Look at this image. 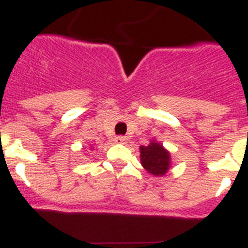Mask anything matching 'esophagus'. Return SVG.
<instances>
[{"label": "esophagus", "mask_w": 248, "mask_h": 248, "mask_svg": "<svg viewBox=\"0 0 248 248\" xmlns=\"http://www.w3.org/2000/svg\"><path fill=\"white\" fill-rule=\"evenodd\" d=\"M126 140H128V139H126V137L119 135V137H117L115 139H114V141H115V143H118V144H123V143H125Z\"/></svg>", "instance_id": "obj_1"}]
</instances>
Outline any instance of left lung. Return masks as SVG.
<instances>
[{"instance_id":"8db88e82","label":"left lung","mask_w":248,"mask_h":248,"mask_svg":"<svg viewBox=\"0 0 248 248\" xmlns=\"http://www.w3.org/2000/svg\"><path fill=\"white\" fill-rule=\"evenodd\" d=\"M140 159L141 165L150 172L151 175L161 176L169 170L170 166V155L163 148V145L150 143L148 146H140Z\"/></svg>"}]
</instances>
